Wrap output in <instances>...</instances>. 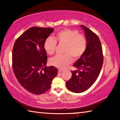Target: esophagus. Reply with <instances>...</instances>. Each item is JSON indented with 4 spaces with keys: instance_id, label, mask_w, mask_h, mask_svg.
<instances>
[{
    "instance_id": "esophagus-1",
    "label": "esophagus",
    "mask_w": 120,
    "mask_h": 120,
    "mask_svg": "<svg viewBox=\"0 0 120 120\" xmlns=\"http://www.w3.org/2000/svg\"><path fill=\"white\" fill-rule=\"evenodd\" d=\"M63 71V70H61V69H59L58 70V72H62Z\"/></svg>"
}]
</instances>
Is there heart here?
<instances>
[{
    "instance_id": "heart-1",
    "label": "heart",
    "mask_w": 120,
    "mask_h": 120,
    "mask_svg": "<svg viewBox=\"0 0 120 120\" xmlns=\"http://www.w3.org/2000/svg\"><path fill=\"white\" fill-rule=\"evenodd\" d=\"M57 42L65 45L64 55H56L50 60V64L57 68L63 69L72 62V58L77 60L84 55L88 45L86 37L76 30L65 29L59 31L54 38L49 37L44 43V48L49 55L54 53Z\"/></svg>"
}]
</instances>
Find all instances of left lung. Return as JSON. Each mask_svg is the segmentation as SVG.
Segmentation results:
<instances>
[{
    "label": "left lung",
    "instance_id": "1",
    "mask_svg": "<svg viewBox=\"0 0 120 120\" xmlns=\"http://www.w3.org/2000/svg\"><path fill=\"white\" fill-rule=\"evenodd\" d=\"M81 26L87 39V48L73 65L78 70L71 71L72 77L66 82L68 89L76 93H83L91 87L98 78L103 63L101 43L98 35L85 26Z\"/></svg>",
    "mask_w": 120,
    "mask_h": 120
}]
</instances>
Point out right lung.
<instances>
[{
    "label": "right lung",
    "instance_id": "add662e5",
    "mask_svg": "<svg viewBox=\"0 0 120 120\" xmlns=\"http://www.w3.org/2000/svg\"><path fill=\"white\" fill-rule=\"evenodd\" d=\"M53 30L50 27H30L17 39L14 44V74L22 87L34 94L48 91L58 73L56 68L46 66L48 56L44 48L45 41Z\"/></svg>",
    "mask_w": 120,
    "mask_h": 120
}]
</instances>
